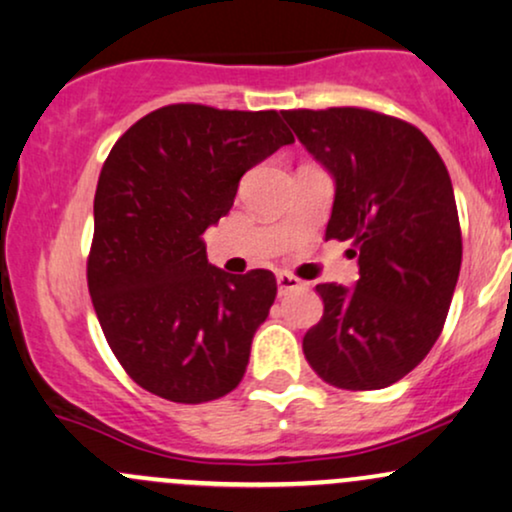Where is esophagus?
I'll list each match as a JSON object with an SVG mask.
<instances>
[{
  "instance_id": "esophagus-1",
  "label": "esophagus",
  "mask_w": 512,
  "mask_h": 512,
  "mask_svg": "<svg viewBox=\"0 0 512 512\" xmlns=\"http://www.w3.org/2000/svg\"><path fill=\"white\" fill-rule=\"evenodd\" d=\"M276 284H279V293H281V296H284V293L301 289L303 281L296 279V276H293V274L281 272V274H276Z\"/></svg>"
}]
</instances>
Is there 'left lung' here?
<instances>
[{
	"instance_id": "8db88e82",
	"label": "left lung",
	"mask_w": 512,
	"mask_h": 512,
	"mask_svg": "<svg viewBox=\"0 0 512 512\" xmlns=\"http://www.w3.org/2000/svg\"><path fill=\"white\" fill-rule=\"evenodd\" d=\"M337 182L327 240H351L356 289L317 284L325 313L303 354L325 383L380 390L424 361L448 317L462 231L443 158L426 134L368 108L284 110Z\"/></svg>"
}]
</instances>
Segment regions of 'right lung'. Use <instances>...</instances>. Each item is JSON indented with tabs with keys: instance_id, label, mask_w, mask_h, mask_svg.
Returning a JSON list of instances; mask_svg holds the SVG:
<instances>
[{
	"instance_id": "right-lung-1",
	"label": "right lung",
	"mask_w": 512,
	"mask_h": 512,
	"mask_svg": "<svg viewBox=\"0 0 512 512\" xmlns=\"http://www.w3.org/2000/svg\"><path fill=\"white\" fill-rule=\"evenodd\" d=\"M291 142L276 110L175 103L134 122L105 158L88 293L115 358L151 395L202 404L243 380L276 279L211 267L202 236L231 211L240 178Z\"/></svg>"
}]
</instances>
